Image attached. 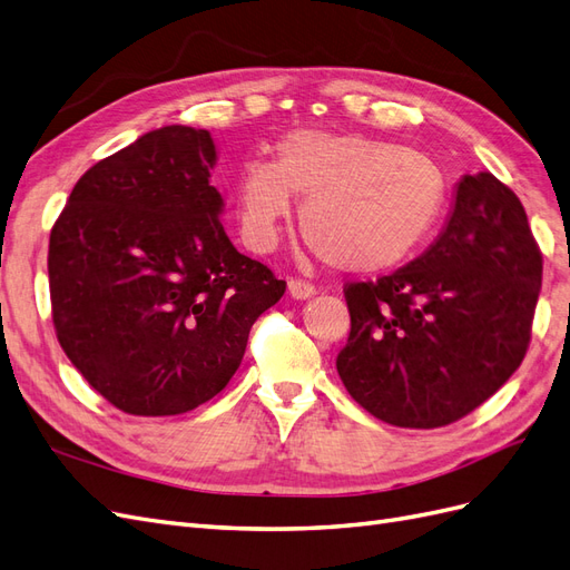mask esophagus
<instances>
[{
  "label": "esophagus",
  "mask_w": 570,
  "mask_h": 570,
  "mask_svg": "<svg viewBox=\"0 0 570 570\" xmlns=\"http://www.w3.org/2000/svg\"><path fill=\"white\" fill-rule=\"evenodd\" d=\"M287 292L295 299H308L316 292V287L312 285V283H306V281H299V278H289L287 281Z\"/></svg>",
  "instance_id": "1"
}]
</instances>
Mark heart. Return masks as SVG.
Masks as SVG:
<instances>
[{
    "label": "heart",
    "instance_id": "1",
    "mask_svg": "<svg viewBox=\"0 0 570 570\" xmlns=\"http://www.w3.org/2000/svg\"><path fill=\"white\" fill-rule=\"evenodd\" d=\"M292 197L299 228L327 266L377 273L419 249L444 206V176L425 154L358 132L299 128L252 159L237 180L235 209L254 252L278 243Z\"/></svg>",
    "mask_w": 570,
    "mask_h": 570
}]
</instances>
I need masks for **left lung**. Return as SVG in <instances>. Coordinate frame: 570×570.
<instances>
[{"instance_id": "8db88e82", "label": "left lung", "mask_w": 570, "mask_h": 570, "mask_svg": "<svg viewBox=\"0 0 570 570\" xmlns=\"http://www.w3.org/2000/svg\"><path fill=\"white\" fill-rule=\"evenodd\" d=\"M540 287L542 252L521 199L488 170L463 176L450 220L419 258L344 285L342 383L390 425H450L521 366Z\"/></svg>"}]
</instances>
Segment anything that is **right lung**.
Here are the masks:
<instances>
[{
	"mask_svg": "<svg viewBox=\"0 0 570 570\" xmlns=\"http://www.w3.org/2000/svg\"><path fill=\"white\" fill-rule=\"evenodd\" d=\"M209 130L166 126L97 161L49 235L61 350L109 404L176 416L230 383L285 281L239 254Z\"/></svg>",
	"mask_w": 570,
	"mask_h": 570,
	"instance_id": "right-lung-1",
	"label": "right lung"
}]
</instances>
